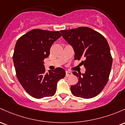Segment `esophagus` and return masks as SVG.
I'll return each mask as SVG.
<instances>
[{"label":"esophagus","mask_w":125,"mask_h":125,"mask_svg":"<svg viewBox=\"0 0 125 125\" xmlns=\"http://www.w3.org/2000/svg\"><path fill=\"white\" fill-rule=\"evenodd\" d=\"M72 75V73L71 72H69V71H66V76H67V77H68V76H71V75Z\"/></svg>","instance_id":"obj_1"}]
</instances>
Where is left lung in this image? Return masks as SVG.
Wrapping results in <instances>:
<instances>
[{
	"instance_id": "8db88e82",
	"label": "left lung",
	"mask_w": 125,
	"mask_h": 125,
	"mask_svg": "<svg viewBox=\"0 0 125 125\" xmlns=\"http://www.w3.org/2000/svg\"><path fill=\"white\" fill-rule=\"evenodd\" d=\"M60 32L73 47L75 60L84 59L81 64L85 68V72L78 74L73 72L78 77V82L71 86V92L81 98L95 97L106 85L112 68V57L107 41L103 35L88 27L62 30Z\"/></svg>"
}]
</instances>
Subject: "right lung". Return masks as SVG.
Here are the masks:
<instances>
[{"label":"right lung","instance_id":"add662e5","mask_svg":"<svg viewBox=\"0 0 125 125\" xmlns=\"http://www.w3.org/2000/svg\"><path fill=\"white\" fill-rule=\"evenodd\" d=\"M59 31L35 29L18 40L13 61L18 79L30 95L38 99L53 96L57 82L65 77L61 68L46 72L44 59L49 57L53 42L61 37Z\"/></svg>","mask_w":125,"mask_h":125}]
</instances>
